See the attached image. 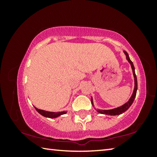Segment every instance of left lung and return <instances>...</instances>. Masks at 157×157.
I'll return each mask as SVG.
<instances>
[{"label":"left lung","mask_w":157,"mask_h":157,"mask_svg":"<svg viewBox=\"0 0 157 157\" xmlns=\"http://www.w3.org/2000/svg\"><path fill=\"white\" fill-rule=\"evenodd\" d=\"M124 54L126 55V58L128 62H129L130 64H131L132 66V71H133V75H134V91H133V94L132 95L130 98V99L128 100V102H127L125 104H124L123 105H122L121 107H117L115 109H110V110H101L99 109L98 110V112L100 113H102V114H106V115H111V116H116V115H120V114L124 113V111H126L130 107V106L132 105L133 102H134V100L135 99V97H136V91H137V88H138V85H137V78H136V74H135V68H134V64H133V62L131 61V59H129V55L127 54V52L126 51H124ZM91 103L92 105H94V102H93V99L91 98Z\"/></svg>","instance_id":"1"}]
</instances>
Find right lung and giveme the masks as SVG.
Here are the masks:
<instances>
[{"mask_svg": "<svg viewBox=\"0 0 157 157\" xmlns=\"http://www.w3.org/2000/svg\"><path fill=\"white\" fill-rule=\"evenodd\" d=\"M35 108V109L38 111V112L42 115L44 117H47V118H57V117L61 115H62V114H65L66 113V111H61V112H50V111H44V110H41V109H39Z\"/></svg>", "mask_w": 157, "mask_h": 157, "instance_id": "1", "label": "right lung"}]
</instances>
